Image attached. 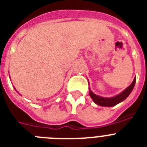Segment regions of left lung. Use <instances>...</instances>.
Wrapping results in <instances>:
<instances>
[{
  "label": "left lung",
  "instance_id": "obj_1",
  "mask_svg": "<svg viewBox=\"0 0 147 147\" xmlns=\"http://www.w3.org/2000/svg\"><path fill=\"white\" fill-rule=\"evenodd\" d=\"M136 77L134 78V80L131 83V85L129 87H127L124 90L120 93L119 94L116 95L113 97H110V98H107V97H102L98 96V95L95 94L92 92V90L89 88V93L90 96L91 97L92 100L96 105H99V106H102V107H113L115 105H118L120 102H123L124 100H125L127 97L129 96V95L130 94L131 92L132 91V90L134 88L135 85H136Z\"/></svg>",
  "mask_w": 147,
  "mask_h": 147
}]
</instances>
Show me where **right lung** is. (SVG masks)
Returning <instances> with one entry per match:
<instances>
[{
	"label": "right lung",
	"mask_w": 147,
	"mask_h": 147,
	"mask_svg": "<svg viewBox=\"0 0 147 147\" xmlns=\"http://www.w3.org/2000/svg\"><path fill=\"white\" fill-rule=\"evenodd\" d=\"M15 88V90H16V91H17V90L15 89V88ZM17 92H18V91H17Z\"/></svg>",
	"instance_id": "obj_1"
}]
</instances>
